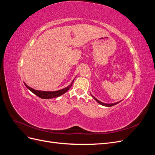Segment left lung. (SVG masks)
Returning a JSON list of instances; mask_svg holds the SVG:
<instances>
[{
    "mask_svg": "<svg viewBox=\"0 0 155 155\" xmlns=\"http://www.w3.org/2000/svg\"><path fill=\"white\" fill-rule=\"evenodd\" d=\"M92 97H93V98L97 102H98L100 104H101V105H104V106H106V107H111V106H113V105H116L117 104H118L119 102H118V103H115V104H104V103H102V102H101V101H100L99 100H97L96 98L95 97H94L93 96H92Z\"/></svg>",
    "mask_w": 155,
    "mask_h": 155,
    "instance_id": "left-lung-1",
    "label": "left lung"
}]
</instances>
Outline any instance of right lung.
<instances>
[{
  "mask_svg": "<svg viewBox=\"0 0 155 155\" xmlns=\"http://www.w3.org/2000/svg\"><path fill=\"white\" fill-rule=\"evenodd\" d=\"M73 82H74V81L72 82V83L70 84V85L68 87L64 88L62 89V90H59L58 91H53V92L36 91V90H35V89L30 87L29 86H28L26 83H25V85L31 92H32L36 96L42 98V99H52V98H55V97H57L61 96L64 93L67 92L69 89L71 88Z\"/></svg>",
  "mask_w": 155,
  "mask_h": 155,
  "instance_id": "obj_1",
  "label": "right lung"
}]
</instances>
